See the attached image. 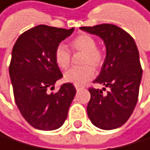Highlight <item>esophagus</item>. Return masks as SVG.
I'll return each instance as SVG.
<instances>
[{
  "mask_svg": "<svg viewBox=\"0 0 150 150\" xmlns=\"http://www.w3.org/2000/svg\"><path fill=\"white\" fill-rule=\"evenodd\" d=\"M83 87H81V86H78V85H76V91H79V90H81Z\"/></svg>",
  "mask_w": 150,
  "mask_h": 150,
  "instance_id": "34e87169",
  "label": "esophagus"
}]
</instances>
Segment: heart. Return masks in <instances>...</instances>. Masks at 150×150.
<instances>
[{
	"label": "heart",
	"mask_w": 150,
	"mask_h": 150,
	"mask_svg": "<svg viewBox=\"0 0 150 150\" xmlns=\"http://www.w3.org/2000/svg\"><path fill=\"white\" fill-rule=\"evenodd\" d=\"M70 47L74 52H83L80 64L83 66L76 67L67 71L64 79L74 85H82L91 80L95 76L94 69H100L104 61L103 52L97 47V41L92 35L80 33L72 39ZM54 60L60 69L65 70L71 64V53L66 46L60 44L54 50Z\"/></svg>",
	"instance_id": "b5f03b06"
}]
</instances>
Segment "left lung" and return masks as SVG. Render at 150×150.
I'll return each instance as SVG.
<instances>
[{
	"instance_id": "1",
	"label": "left lung",
	"mask_w": 150,
	"mask_h": 150,
	"mask_svg": "<svg viewBox=\"0 0 150 150\" xmlns=\"http://www.w3.org/2000/svg\"><path fill=\"white\" fill-rule=\"evenodd\" d=\"M80 28L100 36L106 47V58L93 83L104 85L102 90H109L103 94L100 89L89 88L91 98L87 106L88 117L100 129L118 128L130 118L138 101L143 74L138 49L132 36L115 25Z\"/></svg>"
}]
</instances>
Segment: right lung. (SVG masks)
I'll use <instances>...</instances> for the list:
<instances>
[{
	"mask_svg": "<svg viewBox=\"0 0 150 150\" xmlns=\"http://www.w3.org/2000/svg\"><path fill=\"white\" fill-rule=\"evenodd\" d=\"M71 29L40 25L22 33L12 49L9 76L15 102L22 116L40 130H54L67 119L76 90L70 82L54 89L62 74L54 60L59 43L73 33Z\"/></svg>",
	"mask_w": 150,
	"mask_h": 150,
	"instance_id": "add662e5",
	"label": "right lung"
}]
</instances>
